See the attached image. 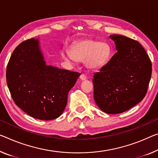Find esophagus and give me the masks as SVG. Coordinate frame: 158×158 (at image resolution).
<instances>
[{"mask_svg":"<svg viewBox=\"0 0 158 158\" xmlns=\"http://www.w3.org/2000/svg\"><path fill=\"white\" fill-rule=\"evenodd\" d=\"M80 77H81V79L82 80V81H85V80L87 79L86 76L85 74H83V73H82L81 75V76H80Z\"/></svg>","mask_w":158,"mask_h":158,"instance_id":"1","label":"esophagus"}]
</instances>
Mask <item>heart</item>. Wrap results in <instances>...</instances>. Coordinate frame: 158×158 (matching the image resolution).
<instances>
[{"mask_svg":"<svg viewBox=\"0 0 158 158\" xmlns=\"http://www.w3.org/2000/svg\"><path fill=\"white\" fill-rule=\"evenodd\" d=\"M110 55V48L105 42L94 40H83L72 48L71 52H64L63 58L68 61L76 60L85 61L89 70H98L107 63Z\"/></svg>","mask_w":158,"mask_h":158,"instance_id":"1","label":"heart"}]
</instances>
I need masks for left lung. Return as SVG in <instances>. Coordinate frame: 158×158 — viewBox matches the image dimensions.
Returning <instances> with one entry per match:
<instances>
[{
	"label": "left lung",
	"mask_w": 158,
	"mask_h": 158,
	"mask_svg": "<svg viewBox=\"0 0 158 158\" xmlns=\"http://www.w3.org/2000/svg\"><path fill=\"white\" fill-rule=\"evenodd\" d=\"M117 50L94 74V99L101 110L119 114L140 102L148 91L152 64L139 42L126 36L110 35Z\"/></svg>",
	"instance_id": "8db88e82"
}]
</instances>
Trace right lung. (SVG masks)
Wrapping results in <instances>:
<instances>
[{"instance_id":"1","label":"right lung","mask_w":158,"mask_h":158,"mask_svg":"<svg viewBox=\"0 0 158 158\" xmlns=\"http://www.w3.org/2000/svg\"><path fill=\"white\" fill-rule=\"evenodd\" d=\"M81 73L47 65L38 40L20 43L6 69V81L15 103L31 117L52 120L61 115L68 94Z\"/></svg>"}]
</instances>
